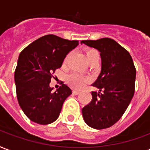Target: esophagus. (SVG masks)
Instances as JSON below:
<instances>
[{
	"label": "esophagus",
	"mask_w": 150,
	"mask_h": 150,
	"mask_svg": "<svg viewBox=\"0 0 150 150\" xmlns=\"http://www.w3.org/2000/svg\"><path fill=\"white\" fill-rule=\"evenodd\" d=\"M79 93H80V91H78V90H73V94L77 95V94H79Z\"/></svg>",
	"instance_id": "1"
}]
</instances>
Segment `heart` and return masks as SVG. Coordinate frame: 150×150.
<instances>
[{
	"label": "heart",
	"instance_id": "b5f03b06",
	"mask_svg": "<svg viewBox=\"0 0 150 150\" xmlns=\"http://www.w3.org/2000/svg\"><path fill=\"white\" fill-rule=\"evenodd\" d=\"M86 57L88 63L99 60V52L94 49H89L86 52ZM90 81V78L85 75L72 73L66 77L68 85L74 88H81Z\"/></svg>",
	"mask_w": 150,
	"mask_h": 150
}]
</instances>
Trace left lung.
Masks as SVG:
<instances>
[{
    "label": "left lung",
    "mask_w": 150,
    "mask_h": 150,
    "mask_svg": "<svg viewBox=\"0 0 150 150\" xmlns=\"http://www.w3.org/2000/svg\"><path fill=\"white\" fill-rule=\"evenodd\" d=\"M100 51L101 72L92 86V100L82 109L88 126L103 129L119 121L130 103L135 91L136 68L129 52L110 38L81 40Z\"/></svg>",
    "instance_id": "left-lung-1"
}]
</instances>
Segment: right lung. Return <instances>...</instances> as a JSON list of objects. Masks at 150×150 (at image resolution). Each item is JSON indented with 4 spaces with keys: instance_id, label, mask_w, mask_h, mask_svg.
I'll use <instances>...</instances> for the list:
<instances>
[{
    "instance_id": "obj_1",
    "label": "right lung",
    "mask_w": 150,
    "mask_h": 150,
    "mask_svg": "<svg viewBox=\"0 0 150 150\" xmlns=\"http://www.w3.org/2000/svg\"><path fill=\"white\" fill-rule=\"evenodd\" d=\"M56 35L34 40L20 53L14 74L17 98L27 117L35 123L48 125L58 118L64 100L72 94L66 85L55 92L50 87L56 69L62 67L69 52L78 45Z\"/></svg>"
}]
</instances>
